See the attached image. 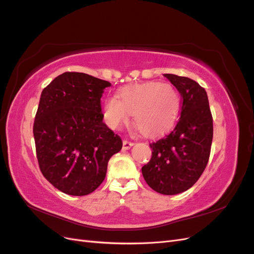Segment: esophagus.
<instances>
[{"mask_svg": "<svg viewBox=\"0 0 254 254\" xmlns=\"http://www.w3.org/2000/svg\"><path fill=\"white\" fill-rule=\"evenodd\" d=\"M133 145V143L131 141H128V140H124L123 141V149L124 150H128L131 146Z\"/></svg>", "mask_w": 254, "mask_h": 254, "instance_id": "34e87169", "label": "esophagus"}]
</instances>
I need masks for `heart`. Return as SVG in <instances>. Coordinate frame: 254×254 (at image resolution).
<instances>
[{
    "label": "heart",
    "instance_id": "obj_1",
    "mask_svg": "<svg viewBox=\"0 0 254 254\" xmlns=\"http://www.w3.org/2000/svg\"><path fill=\"white\" fill-rule=\"evenodd\" d=\"M180 113V96L168 83L145 82L125 87L104 103V117L119 128L132 114L133 124L145 135H158L172 128Z\"/></svg>",
    "mask_w": 254,
    "mask_h": 254
}]
</instances>
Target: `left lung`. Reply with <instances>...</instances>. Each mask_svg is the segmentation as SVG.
I'll return each mask as SVG.
<instances>
[{"label": "left lung", "mask_w": 254, "mask_h": 254, "mask_svg": "<svg viewBox=\"0 0 254 254\" xmlns=\"http://www.w3.org/2000/svg\"><path fill=\"white\" fill-rule=\"evenodd\" d=\"M181 96V112L176 126L158 141L142 167L145 181L163 195L186 191L200 178L209 162L213 140V118L204 88L184 76L164 74Z\"/></svg>", "instance_id": "obj_1"}]
</instances>
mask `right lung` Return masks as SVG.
Wrapping results in <instances>:
<instances>
[{
    "label": "right lung",
    "instance_id": "right-lung-1",
    "mask_svg": "<svg viewBox=\"0 0 254 254\" xmlns=\"http://www.w3.org/2000/svg\"><path fill=\"white\" fill-rule=\"evenodd\" d=\"M111 83L65 72L41 93L34 122L36 153L44 178L59 190L84 196L104 181L122 139L103 122L101 98Z\"/></svg>",
    "mask_w": 254,
    "mask_h": 254
}]
</instances>
